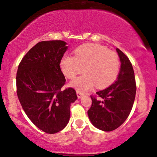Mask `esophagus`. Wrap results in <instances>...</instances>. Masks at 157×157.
Masks as SVG:
<instances>
[{
  "label": "esophagus",
  "instance_id": "1",
  "mask_svg": "<svg viewBox=\"0 0 157 157\" xmlns=\"http://www.w3.org/2000/svg\"><path fill=\"white\" fill-rule=\"evenodd\" d=\"M77 97H78V98H81L82 96V93L81 92V91H78V90H77Z\"/></svg>",
  "mask_w": 157,
  "mask_h": 157
}]
</instances>
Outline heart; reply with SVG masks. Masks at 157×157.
Listing matches in <instances>:
<instances>
[{
	"label": "heart",
	"mask_w": 157,
	"mask_h": 157,
	"mask_svg": "<svg viewBox=\"0 0 157 157\" xmlns=\"http://www.w3.org/2000/svg\"><path fill=\"white\" fill-rule=\"evenodd\" d=\"M75 57L65 56L60 62L64 75L72 79L83 71L82 76L71 82V86L84 92L96 85L104 89L111 85L117 77L120 61L116 52L96 44H86L75 51Z\"/></svg>",
	"instance_id": "1"
}]
</instances>
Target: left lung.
Wrapping results in <instances>:
<instances>
[{"instance_id": "8db88e82", "label": "left lung", "mask_w": 157, "mask_h": 157, "mask_svg": "<svg viewBox=\"0 0 157 157\" xmlns=\"http://www.w3.org/2000/svg\"><path fill=\"white\" fill-rule=\"evenodd\" d=\"M121 61L117 79L105 89L91 95V107L88 115L91 123L104 131L115 130L125 121L130 114L136 86L134 71L128 57L117 48Z\"/></svg>"}]
</instances>
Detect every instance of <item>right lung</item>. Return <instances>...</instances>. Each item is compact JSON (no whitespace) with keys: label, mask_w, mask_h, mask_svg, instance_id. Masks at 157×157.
Segmentation results:
<instances>
[{"label":"right lung","mask_w":157,"mask_h":157,"mask_svg":"<svg viewBox=\"0 0 157 157\" xmlns=\"http://www.w3.org/2000/svg\"><path fill=\"white\" fill-rule=\"evenodd\" d=\"M67 48L62 40L41 41L27 52L17 68L16 87L21 106L33 124L47 134L66 127L70 105L77 99L73 88L62 90L66 79L60 64Z\"/></svg>","instance_id":"right-lung-1"}]
</instances>
